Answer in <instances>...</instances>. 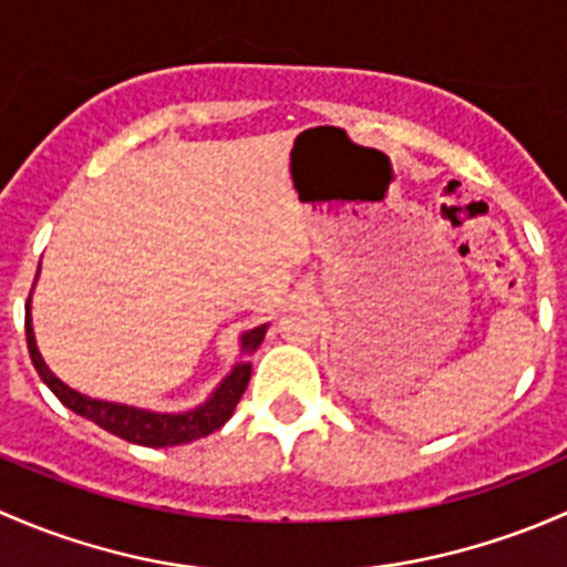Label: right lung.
Returning <instances> with one entry per match:
<instances>
[{"label":"right lung","instance_id":"obj_1","mask_svg":"<svg viewBox=\"0 0 567 567\" xmlns=\"http://www.w3.org/2000/svg\"><path fill=\"white\" fill-rule=\"evenodd\" d=\"M30 305L32 299L27 301V348H30L32 364H35L43 384L49 386V390L60 398V403L65 405V409H71L73 414L95 422V425L114 433V436L125 439V442L142 444V447H175V444H188L194 442V439H203L208 436V433L219 431V427L233 416L238 400H241V394L249 384L251 364L247 362V357H251V353L260 348L262 337H266L268 331V323H262L238 337V342H241V357L233 364L230 373L216 384V390L208 394L205 403L186 411H151L136 409V405L128 403H112V400L87 398V394L71 390L65 381L56 379L38 351Z\"/></svg>","mask_w":567,"mask_h":567}]
</instances>
